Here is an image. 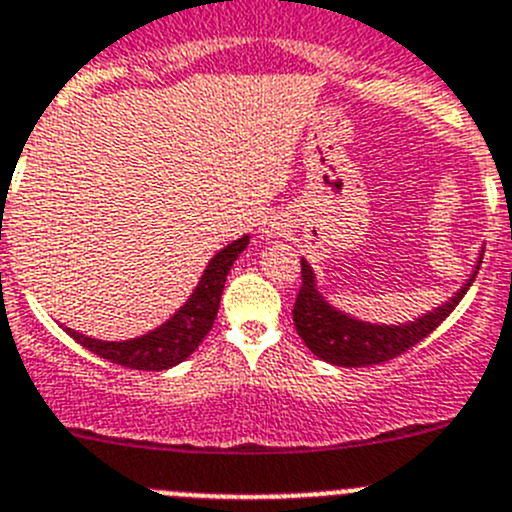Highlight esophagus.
Listing matches in <instances>:
<instances>
[{
  "label": "esophagus",
  "mask_w": 512,
  "mask_h": 512,
  "mask_svg": "<svg viewBox=\"0 0 512 512\" xmlns=\"http://www.w3.org/2000/svg\"><path fill=\"white\" fill-rule=\"evenodd\" d=\"M260 232L265 234V237H285V234L290 232V222L283 214H272V217H267L265 222H262Z\"/></svg>",
  "instance_id": "esophagus-1"
}]
</instances>
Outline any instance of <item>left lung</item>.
Instances as JSON below:
<instances>
[{
	"label": "left lung",
	"instance_id": "1",
	"mask_svg": "<svg viewBox=\"0 0 512 512\" xmlns=\"http://www.w3.org/2000/svg\"><path fill=\"white\" fill-rule=\"evenodd\" d=\"M477 270H480V267H477ZM475 275H472L470 283H467L450 303H444L442 308L422 315V318H417L414 323H407V326H371V323H361L356 321V318H348V315L331 308V305L323 300V295H318V290H315V278L310 265L305 260H300V280H303V285H300L298 298H295L293 305L295 331L303 338L305 346H308L318 358L328 361V364H386L391 358L401 356L404 351L417 346L419 341H424L432 331H437L439 323H442L444 318L455 310V305L465 298Z\"/></svg>",
	"mask_w": 512,
	"mask_h": 512
}]
</instances>
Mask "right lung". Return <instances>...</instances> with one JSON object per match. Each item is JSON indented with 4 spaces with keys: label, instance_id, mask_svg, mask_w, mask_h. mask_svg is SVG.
Here are the masks:
<instances>
[{
    "label": "right lung",
    "instance_id": "right-lung-1",
    "mask_svg": "<svg viewBox=\"0 0 512 512\" xmlns=\"http://www.w3.org/2000/svg\"><path fill=\"white\" fill-rule=\"evenodd\" d=\"M247 242H250V237H242V240H234L232 245H227L222 252H217L214 260L207 265V270H204L197 290H194L191 298L186 300L184 308H181L169 323H164V326L156 328V331L146 333V336L116 343L95 341V338L75 333L70 331V328H65V331H68L80 346L98 353L100 358L111 361V364L126 366V369L136 371L171 369V366L181 364L184 358H189L191 353L197 351L199 343H202L204 338H207V333L212 331L214 321H217L224 283H227V272L232 270L234 260L240 257V252L245 250Z\"/></svg>",
    "mask_w": 512,
    "mask_h": 512
}]
</instances>
